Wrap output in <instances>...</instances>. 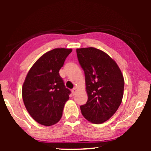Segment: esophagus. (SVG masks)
<instances>
[{
  "label": "esophagus",
  "mask_w": 151,
  "mask_h": 151,
  "mask_svg": "<svg viewBox=\"0 0 151 151\" xmlns=\"http://www.w3.org/2000/svg\"><path fill=\"white\" fill-rule=\"evenodd\" d=\"M71 92H72V94H73V95H75V94L76 93V92H77V89H76V88H73V90L71 91Z\"/></svg>",
  "instance_id": "34e87169"
}]
</instances>
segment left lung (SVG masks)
I'll return each instance as SVG.
<instances>
[{"instance_id":"obj_1","label":"left lung","mask_w":151,"mask_h":151,"mask_svg":"<svg viewBox=\"0 0 151 151\" xmlns=\"http://www.w3.org/2000/svg\"><path fill=\"white\" fill-rule=\"evenodd\" d=\"M85 76L88 101L81 106L83 116L101 124L111 118L121 105L124 81L118 65L103 51L94 47L76 49Z\"/></svg>"}]
</instances>
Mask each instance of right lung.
I'll return each mask as SVG.
<instances>
[{
  "instance_id": "obj_1",
  "label": "right lung",
  "mask_w": 151,
  "mask_h": 151,
  "mask_svg": "<svg viewBox=\"0 0 151 151\" xmlns=\"http://www.w3.org/2000/svg\"><path fill=\"white\" fill-rule=\"evenodd\" d=\"M71 48H55L41 56L30 68L22 88L24 106L35 121L51 126L60 121L70 91L59 70Z\"/></svg>"
}]
</instances>
